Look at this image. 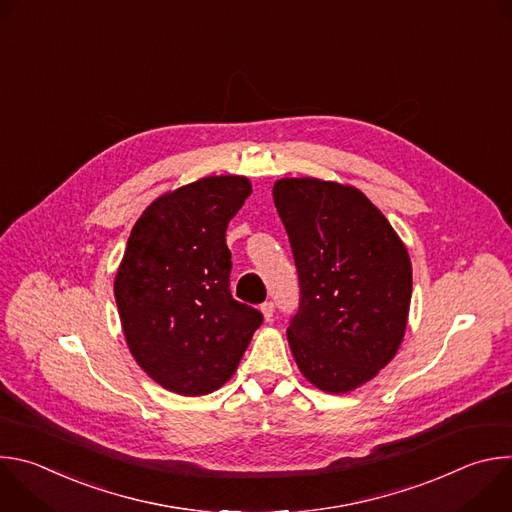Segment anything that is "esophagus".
Instances as JSON below:
<instances>
[{"mask_svg":"<svg viewBox=\"0 0 512 512\" xmlns=\"http://www.w3.org/2000/svg\"><path fill=\"white\" fill-rule=\"evenodd\" d=\"M273 312H275L273 302H263V304H261V314H263V318H265L267 322L273 318Z\"/></svg>","mask_w":512,"mask_h":512,"instance_id":"esophagus-1","label":"esophagus"}]
</instances>
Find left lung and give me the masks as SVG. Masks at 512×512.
I'll use <instances>...</instances> for the list:
<instances>
[{"mask_svg":"<svg viewBox=\"0 0 512 512\" xmlns=\"http://www.w3.org/2000/svg\"><path fill=\"white\" fill-rule=\"evenodd\" d=\"M273 200L300 281L289 348L318 389L352 391L387 367L403 340L413 283L407 249L352 186L283 178Z\"/></svg>","mask_w":512,"mask_h":512,"instance_id":"8db88e82","label":"left lung"}]
</instances>
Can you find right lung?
Returning <instances> with one entry per match:
<instances>
[{"instance_id":"add662e5","label":"right lung","mask_w":512,"mask_h":512,"mask_svg":"<svg viewBox=\"0 0 512 512\" xmlns=\"http://www.w3.org/2000/svg\"><path fill=\"white\" fill-rule=\"evenodd\" d=\"M251 194L243 176H208L160 196L131 229L115 277L127 346L164 389L225 385L263 314L231 294L227 227Z\"/></svg>"}]
</instances>
